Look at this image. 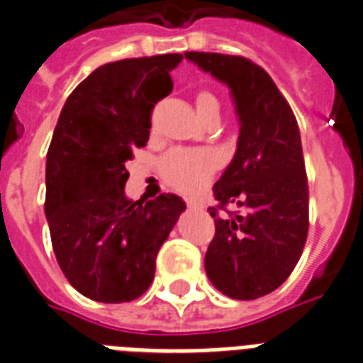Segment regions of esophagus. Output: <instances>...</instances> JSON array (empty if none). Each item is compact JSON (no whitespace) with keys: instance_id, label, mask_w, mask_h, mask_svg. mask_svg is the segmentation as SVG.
Returning <instances> with one entry per match:
<instances>
[{"instance_id":"esophagus-1","label":"esophagus","mask_w":363,"mask_h":363,"mask_svg":"<svg viewBox=\"0 0 363 363\" xmlns=\"http://www.w3.org/2000/svg\"><path fill=\"white\" fill-rule=\"evenodd\" d=\"M186 205H188V207H190V208H197V211H199V208H203V203H201V201H197V199H188Z\"/></svg>"}]
</instances>
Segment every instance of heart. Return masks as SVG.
<instances>
[{
	"label": "heart",
	"mask_w": 363,
	"mask_h": 363,
	"mask_svg": "<svg viewBox=\"0 0 363 363\" xmlns=\"http://www.w3.org/2000/svg\"><path fill=\"white\" fill-rule=\"evenodd\" d=\"M197 111L203 115L211 108H218L216 96L203 91L196 99ZM222 164L220 152L211 147H177L162 158L164 181L181 191H196L205 186Z\"/></svg>",
	"instance_id": "obj_1"
}]
</instances>
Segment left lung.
<instances>
[{
    "label": "left lung",
    "instance_id": "obj_1",
    "mask_svg": "<svg viewBox=\"0 0 363 363\" xmlns=\"http://www.w3.org/2000/svg\"><path fill=\"white\" fill-rule=\"evenodd\" d=\"M231 89L237 152L214 184L216 233L205 255L212 285L237 300L272 293L298 263L309 228V190L296 117L272 78L240 55L186 52ZM229 204L238 208L228 211ZM228 212L220 217L219 211Z\"/></svg>",
    "mask_w": 363,
    "mask_h": 363
}]
</instances>
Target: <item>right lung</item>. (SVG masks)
I'll return each mask as SVG.
<instances>
[{
	"label": "right lung",
	"instance_id": "right-lung-1",
	"mask_svg": "<svg viewBox=\"0 0 363 363\" xmlns=\"http://www.w3.org/2000/svg\"><path fill=\"white\" fill-rule=\"evenodd\" d=\"M181 54L121 59L93 70L65 102L46 155L44 212L69 284L106 304L140 298L184 201H130L126 162L149 141L152 108L173 89Z\"/></svg>",
	"mask_w": 363,
	"mask_h": 363
}]
</instances>
